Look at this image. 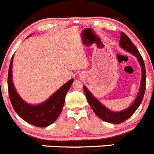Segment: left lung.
Listing matches in <instances>:
<instances>
[{"label":"left lung","instance_id":"8db88e82","mask_svg":"<svg viewBox=\"0 0 154 154\" xmlns=\"http://www.w3.org/2000/svg\"><path fill=\"white\" fill-rule=\"evenodd\" d=\"M119 45L121 48L125 50L127 52L133 54L138 60L140 66L141 68V85H140L139 91L137 94L136 98L133 101V103L124 110L121 112H113L108 108H106L104 105L102 104L92 94L91 91L87 88V87L84 86V91L86 96L87 100L91 106V109L94 112V113L99 117L101 120L106 122L111 123V124H121L124 121H127L130 118L135 111L137 110L141 104V101L144 97V92H145L146 85V71L145 66H144V60L140 54L139 51L137 49L136 47L134 45L130 39L123 32H121V39L119 41Z\"/></svg>","mask_w":154,"mask_h":154}]
</instances>
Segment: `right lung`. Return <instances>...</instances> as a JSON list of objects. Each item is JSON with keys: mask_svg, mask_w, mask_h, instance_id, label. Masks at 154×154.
I'll use <instances>...</instances> for the list:
<instances>
[{"mask_svg": "<svg viewBox=\"0 0 154 154\" xmlns=\"http://www.w3.org/2000/svg\"><path fill=\"white\" fill-rule=\"evenodd\" d=\"M13 57L14 54L11 58L8 73L9 96L13 109L21 118L35 127H45L51 125L61 113L64 105L65 97L73 82V79L68 81L60 87L45 101L36 105L30 104L19 96L13 84Z\"/></svg>", "mask_w": 154, "mask_h": 154, "instance_id": "right-lung-1", "label": "right lung"}]
</instances>
